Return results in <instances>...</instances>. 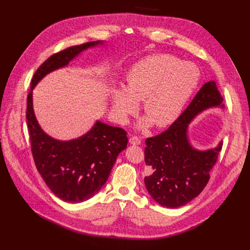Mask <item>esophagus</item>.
<instances>
[{
  "label": "esophagus",
  "mask_w": 250,
  "mask_h": 250,
  "mask_svg": "<svg viewBox=\"0 0 250 250\" xmlns=\"http://www.w3.org/2000/svg\"><path fill=\"white\" fill-rule=\"evenodd\" d=\"M129 144H132V145H140L141 140L138 137H132L129 139Z\"/></svg>",
  "instance_id": "obj_1"
}]
</instances>
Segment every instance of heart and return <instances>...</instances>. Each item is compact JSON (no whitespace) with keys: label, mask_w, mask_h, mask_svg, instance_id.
Instances as JSON below:
<instances>
[{"label":"heart","mask_w":250,"mask_h":250,"mask_svg":"<svg viewBox=\"0 0 250 250\" xmlns=\"http://www.w3.org/2000/svg\"><path fill=\"white\" fill-rule=\"evenodd\" d=\"M201 72L193 62H180L170 55H152L134 63L125 75L124 88L111 92L116 120L126 124L143 101L147 115L140 123L145 129L173 124L198 88Z\"/></svg>","instance_id":"heart-1"}]
</instances>
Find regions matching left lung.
Instances as JSON below:
<instances>
[{
  "label": "left lung",
  "instance_id": "left-lung-1",
  "mask_svg": "<svg viewBox=\"0 0 250 250\" xmlns=\"http://www.w3.org/2000/svg\"><path fill=\"white\" fill-rule=\"evenodd\" d=\"M215 107L224 108V104L216 82L209 81L167 130L146 140L149 170L144 181L153 200L162 207L185 206L207 186L223 143L208 150L195 149L188 139V126L200 113Z\"/></svg>",
  "mask_w": 250,
  "mask_h": 250
}]
</instances>
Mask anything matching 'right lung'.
Instances as JSON below:
<instances>
[{
    "label": "right lung",
    "mask_w": 250,
    "mask_h": 250,
    "mask_svg": "<svg viewBox=\"0 0 250 250\" xmlns=\"http://www.w3.org/2000/svg\"><path fill=\"white\" fill-rule=\"evenodd\" d=\"M103 44L104 42H91L52 55L37 69L31 80L26 118L33 159L45 185L64 202L82 203L101 189L118 154L126 148V133L121 127L96 121L81 137L70 141L57 140L39 125L33 109L32 92L47 74L67 67L83 51Z\"/></svg>",
    "instance_id": "1"
}]
</instances>
